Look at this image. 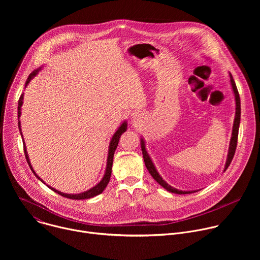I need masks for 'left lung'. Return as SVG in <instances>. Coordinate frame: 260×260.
<instances>
[{"label":"left lung","instance_id":"1","mask_svg":"<svg viewBox=\"0 0 260 260\" xmlns=\"http://www.w3.org/2000/svg\"><path fill=\"white\" fill-rule=\"evenodd\" d=\"M230 77H231V83H232V86H233V89H234V93H235V96H236V118H235V121H234V127H233V137L231 139V144H230V150H229V155H228V159H226V164H225V168H224V171L228 170V168L230 167L234 156H235V153H236V149H237V144H238V136H239V127H240V121H241V100H240V94H239V91H238V88H237V85L235 83V80L232 76V74L230 73ZM141 148H142V153H143V158H144V161H145V166L147 168V170L149 171L150 175L153 177V179L159 184L161 185V186L167 189L168 191L170 192H173V193H177V194H188V193H193L196 191H182V190H179V189H176L172 186H170V185L159 176V174L157 173L151 158L149 157V155H148L146 149H145V144H144V141L142 140L141 141Z\"/></svg>","mask_w":260,"mask_h":260}]
</instances>
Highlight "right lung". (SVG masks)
I'll return each mask as SVG.
<instances>
[{
    "label": "right lung",
    "instance_id": "1",
    "mask_svg": "<svg viewBox=\"0 0 260 260\" xmlns=\"http://www.w3.org/2000/svg\"><path fill=\"white\" fill-rule=\"evenodd\" d=\"M41 70V68H39V69H37V70H35V71H32L29 75H28V77H27V79H26V81H25V86L28 84V82L37 75V74H38V72ZM22 100H23V93L20 95V98H19V101H18V108H17V113H18V127H19V131H20V135L22 136V134H21V129H20V121H19V117H20V108H21V106H22ZM126 127H127V124H126V122H123L121 125H120V127L117 129V132L114 134V136L112 137V140H111V143H110V147H109V154H108V160H107V168H106V173H105V175H104V178L102 179V181L99 183V184H96L94 187H92V188H90L89 190H87V191H85V192H82V193H79V194H67V193H62V192H60V191H57L56 189H54V188H52V187H49L51 190H53V191H55L56 193H58L59 196H61V197H63V198H67V199H71V200H86V199H90V198H93V197H95V196H98V194H100V193H102L103 191H104V189L106 188V186L108 185V183H109V181H110V177H111V172H112V165H113V156H114V152H115V150H116V148H117V146H118V142H119V138L121 137V135L126 131ZM23 150H24V155H25V159H26V161H27V164H28V166H29V168H30V170L32 171V173L35 174V176L38 178L39 180H41L40 179V177H38L37 176V174L35 173V171L32 170V168H31V166H30V162H29V159H28V156H27V152H26V149H25V145H23ZM42 181V180H41ZM43 182V181H42Z\"/></svg>",
    "mask_w": 260,
    "mask_h": 260
}]
</instances>
